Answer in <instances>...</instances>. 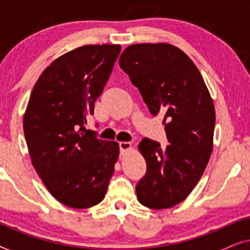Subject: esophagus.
Returning <instances> with one entry per match:
<instances>
[{
  "mask_svg": "<svg viewBox=\"0 0 250 250\" xmlns=\"http://www.w3.org/2000/svg\"><path fill=\"white\" fill-rule=\"evenodd\" d=\"M132 149V143L131 142H119V150H121L122 155H124L129 150Z\"/></svg>",
  "mask_w": 250,
  "mask_h": 250,
  "instance_id": "34e87169",
  "label": "esophagus"
}]
</instances>
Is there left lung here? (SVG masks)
I'll use <instances>...</instances> for the list:
<instances>
[{"label": "left lung", "mask_w": 250, "mask_h": 250, "mask_svg": "<svg viewBox=\"0 0 250 250\" xmlns=\"http://www.w3.org/2000/svg\"><path fill=\"white\" fill-rule=\"evenodd\" d=\"M119 66L150 112L165 114L169 142L164 149L150 139L140 142L146 173L136 184L138 200L152 209L170 208L189 196L210 158L213 99L193 61L172 44H133L122 53Z\"/></svg>", "instance_id": "1"}]
</instances>
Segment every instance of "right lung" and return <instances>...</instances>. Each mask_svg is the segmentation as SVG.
<instances>
[{"mask_svg": "<svg viewBox=\"0 0 250 250\" xmlns=\"http://www.w3.org/2000/svg\"><path fill=\"white\" fill-rule=\"evenodd\" d=\"M122 46L83 45L46 67L30 94L23 133L34 168L49 192L71 208L104 200L119 156L115 141L85 128Z\"/></svg>", "mask_w": 250, "mask_h": 250, "instance_id": "obj_1", "label": "right lung"}]
</instances>
